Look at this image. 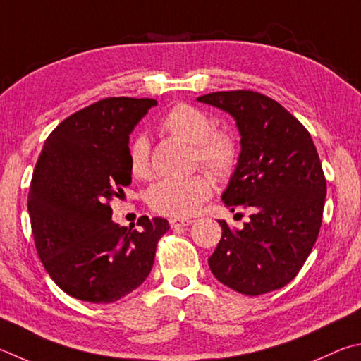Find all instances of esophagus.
<instances>
[{
	"label": "esophagus",
	"mask_w": 361,
	"mask_h": 361,
	"mask_svg": "<svg viewBox=\"0 0 361 361\" xmlns=\"http://www.w3.org/2000/svg\"><path fill=\"white\" fill-rule=\"evenodd\" d=\"M169 224L173 228H182V226H188L193 224L192 219H171Z\"/></svg>",
	"instance_id": "esophagus-1"
}]
</instances>
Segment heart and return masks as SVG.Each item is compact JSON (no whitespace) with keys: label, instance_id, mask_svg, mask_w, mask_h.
Returning <instances> with one entry per match:
<instances>
[{"label":"heart","instance_id":"obj_1","mask_svg":"<svg viewBox=\"0 0 361 361\" xmlns=\"http://www.w3.org/2000/svg\"><path fill=\"white\" fill-rule=\"evenodd\" d=\"M160 128L193 145V160L217 180H228L239 163V142L235 133L214 128V120L198 107L180 103L171 107L160 120ZM128 168L139 180L150 179L149 144L135 137L128 145ZM212 195L211 179L197 173L185 179H163L152 185L147 203L152 211L176 219L190 217Z\"/></svg>","mask_w":361,"mask_h":361}]
</instances>
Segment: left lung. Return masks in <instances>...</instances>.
Wrapping results in <instances>:
<instances>
[{"instance_id":"8db88e82","label":"left lung","mask_w":361,"mask_h":361,"mask_svg":"<svg viewBox=\"0 0 361 361\" xmlns=\"http://www.w3.org/2000/svg\"><path fill=\"white\" fill-rule=\"evenodd\" d=\"M198 101L236 118L243 149L222 200L233 212H252L243 230L219 220L222 239L209 257L212 274L249 296L282 288L311 254L324 216L326 179L312 137L263 93L214 92Z\"/></svg>"}]
</instances>
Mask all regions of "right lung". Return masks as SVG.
I'll use <instances>...</instances> for the list:
<instances>
[{"mask_svg": "<svg viewBox=\"0 0 361 361\" xmlns=\"http://www.w3.org/2000/svg\"><path fill=\"white\" fill-rule=\"evenodd\" d=\"M155 99L112 97L63 120L37 158L28 193L36 252L52 281L73 298L114 302L154 267L166 219L112 222L111 201L131 184L130 133Z\"/></svg>", "mask_w": 361, "mask_h": 361, "instance_id": "obj_1", "label": "right lung"}]
</instances>
